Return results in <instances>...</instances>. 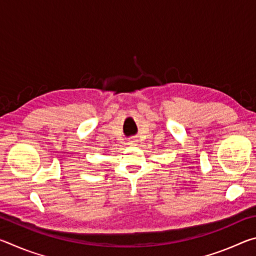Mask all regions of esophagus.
Returning a JSON list of instances; mask_svg holds the SVG:
<instances>
[{
	"mask_svg": "<svg viewBox=\"0 0 256 256\" xmlns=\"http://www.w3.org/2000/svg\"><path fill=\"white\" fill-rule=\"evenodd\" d=\"M136 144H138L136 138H130V140H128V144L130 146H136Z\"/></svg>",
	"mask_w": 256,
	"mask_h": 256,
	"instance_id": "1",
	"label": "esophagus"
}]
</instances>
